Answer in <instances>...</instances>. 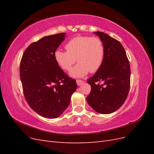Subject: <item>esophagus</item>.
Wrapping results in <instances>:
<instances>
[{
	"mask_svg": "<svg viewBox=\"0 0 154 154\" xmlns=\"http://www.w3.org/2000/svg\"><path fill=\"white\" fill-rule=\"evenodd\" d=\"M76 83H77V85L79 86V85H81L82 84V83H83V81L80 80H77Z\"/></svg>",
	"mask_w": 154,
	"mask_h": 154,
	"instance_id": "esophagus-1",
	"label": "esophagus"
}]
</instances>
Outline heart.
I'll list each match as a JSON object with an SVG mask.
<instances>
[{
	"instance_id": "1",
	"label": "heart",
	"mask_w": 154,
	"mask_h": 154,
	"mask_svg": "<svg viewBox=\"0 0 154 154\" xmlns=\"http://www.w3.org/2000/svg\"><path fill=\"white\" fill-rule=\"evenodd\" d=\"M66 51L57 50L54 58L58 66L65 71H69L76 61L78 64L70 71L74 78H81L98 70L104 58V47L101 40L96 37L76 36L66 45Z\"/></svg>"
}]
</instances>
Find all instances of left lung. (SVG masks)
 <instances>
[{
    "label": "left lung",
    "instance_id": "left-lung-1",
    "mask_svg": "<svg viewBox=\"0 0 154 154\" xmlns=\"http://www.w3.org/2000/svg\"><path fill=\"white\" fill-rule=\"evenodd\" d=\"M104 47V58L100 68L88 79L91 91L87 101L97 112L108 114L123 105L130 83V68L124 48L119 42L105 32H94Z\"/></svg>",
    "mask_w": 154,
    "mask_h": 154
}]
</instances>
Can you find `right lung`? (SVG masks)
Wrapping results in <instances>:
<instances>
[{
  "label": "right lung",
  "mask_w": 154,
  "mask_h": 154,
  "mask_svg": "<svg viewBox=\"0 0 154 154\" xmlns=\"http://www.w3.org/2000/svg\"><path fill=\"white\" fill-rule=\"evenodd\" d=\"M66 32L46 36L27 48L20 65V76L29 106L42 117L57 118L66 110L76 91L75 80L56 62L54 54Z\"/></svg>",
  "instance_id": "right-lung-1"
}]
</instances>
